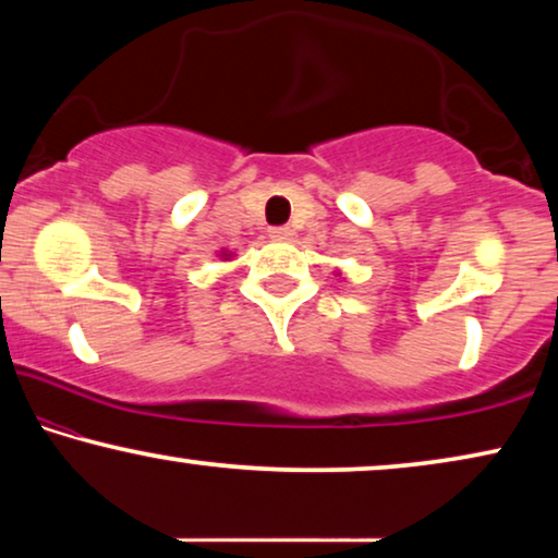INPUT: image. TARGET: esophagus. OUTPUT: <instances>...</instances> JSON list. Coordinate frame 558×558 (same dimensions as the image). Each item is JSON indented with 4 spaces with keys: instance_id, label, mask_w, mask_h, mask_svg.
Instances as JSON below:
<instances>
[{
    "instance_id": "1",
    "label": "esophagus",
    "mask_w": 558,
    "mask_h": 558,
    "mask_svg": "<svg viewBox=\"0 0 558 558\" xmlns=\"http://www.w3.org/2000/svg\"><path fill=\"white\" fill-rule=\"evenodd\" d=\"M269 239L289 241V239H292V231H289L287 226H274V228H269Z\"/></svg>"
}]
</instances>
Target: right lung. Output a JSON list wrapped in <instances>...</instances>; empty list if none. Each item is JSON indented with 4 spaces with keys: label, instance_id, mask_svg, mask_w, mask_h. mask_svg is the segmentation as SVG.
Instances as JSON below:
<instances>
[{
    "label": "right lung",
    "instance_id": "right-lung-1",
    "mask_svg": "<svg viewBox=\"0 0 558 558\" xmlns=\"http://www.w3.org/2000/svg\"><path fill=\"white\" fill-rule=\"evenodd\" d=\"M218 256H220V258H223V262H228V258H231L233 254H231V251H226V248H223V251H220V254H218Z\"/></svg>",
    "mask_w": 558,
    "mask_h": 558
}]
</instances>
